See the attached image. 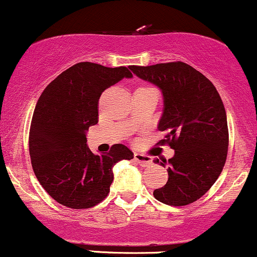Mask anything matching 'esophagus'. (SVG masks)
Here are the masks:
<instances>
[{
	"mask_svg": "<svg viewBox=\"0 0 257 257\" xmlns=\"http://www.w3.org/2000/svg\"><path fill=\"white\" fill-rule=\"evenodd\" d=\"M134 159H135V162H138V163L143 167H149L152 164V158L150 157V156H146V155L135 153Z\"/></svg>",
	"mask_w": 257,
	"mask_h": 257,
	"instance_id": "obj_1",
	"label": "esophagus"
}]
</instances>
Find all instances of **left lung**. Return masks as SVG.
<instances>
[{
	"instance_id": "1",
	"label": "left lung",
	"mask_w": 257,
	"mask_h": 257,
	"mask_svg": "<svg viewBox=\"0 0 257 257\" xmlns=\"http://www.w3.org/2000/svg\"><path fill=\"white\" fill-rule=\"evenodd\" d=\"M163 93L164 110L158 124L166 137L158 145L175 150L168 166V181L153 191L159 202L184 206L198 200L215 184L225 167L228 126L225 106L215 85L203 73L182 61L129 67Z\"/></svg>"
}]
</instances>
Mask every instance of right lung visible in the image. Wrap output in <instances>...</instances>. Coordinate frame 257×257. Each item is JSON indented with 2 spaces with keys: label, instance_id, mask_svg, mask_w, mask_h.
Segmentation results:
<instances>
[{
  "label": "right lung",
  "instance_id": "obj_1",
  "mask_svg": "<svg viewBox=\"0 0 257 257\" xmlns=\"http://www.w3.org/2000/svg\"><path fill=\"white\" fill-rule=\"evenodd\" d=\"M128 67L78 63L46 87L32 116L29 151L32 169L53 199L71 209H88L102 202L113 181L112 168L134 155L116 144L105 155L87 147L89 126L98 123L102 91L122 78Z\"/></svg>",
  "mask_w": 257,
  "mask_h": 257
}]
</instances>
